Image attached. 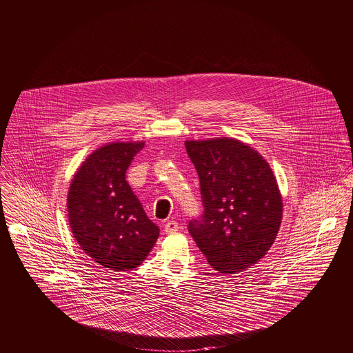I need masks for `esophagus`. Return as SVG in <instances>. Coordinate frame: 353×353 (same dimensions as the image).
Wrapping results in <instances>:
<instances>
[{
  "label": "esophagus",
  "mask_w": 353,
  "mask_h": 353,
  "mask_svg": "<svg viewBox=\"0 0 353 353\" xmlns=\"http://www.w3.org/2000/svg\"><path fill=\"white\" fill-rule=\"evenodd\" d=\"M179 223L176 220H169L165 223V232L166 234H173L176 231H179Z\"/></svg>",
  "instance_id": "34e87169"
}]
</instances>
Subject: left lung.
I'll return each instance as SVG.
<instances>
[{
	"instance_id": "8db88e82",
	"label": "left lung",
	"mask_w": 353,
	"mask_h": 353,
	"mask_svg": "<svg viewBox=\"0 0 353 353\" xmlns=\"http://www.w3.org/2000/svg\"><path fill=\"white\" fill-rule=\"evenodd\" d=\"M205 206L188 231L208 263L224 274L256 265L273 245L283 219V198L266 159L228 137L187 140Z\"/></svg>"
}]
</instances>
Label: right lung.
Instances as JSON below:
<instances>
[{
    "instance_id": "right-lung-1",
    "label": "right lung",
    "mask_w": 353,
    "mask_h": 353,
    "mask_svg": "<svg viewBox=\"0 0 353 353\" xmlns=\"http://www.w3.org/2000/svg\"><path fill=\"white\" fill-rule=\"evenodd\" d=\"M144 141L108 143L80 165L68 191V220L80 248L112 272L139 268L152 251L159 227L126 181Z\"/></svg>"
}]
</instances>
